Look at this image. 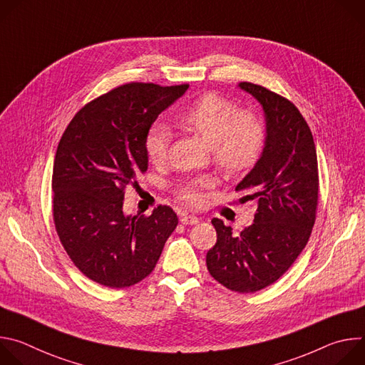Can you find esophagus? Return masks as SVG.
Returning a JSON list of instances; mask_svg holds the SVG:
<instances>
[{
  "instance_id": "esophagus-1",
  "label": "esophagus",
  "mask_w": 365,
  "mask_h": 365,
  "mask_svg": "<svg viewBox=\"0 0 365 365\" xmlns=\"http://www.w3.org/2000/svg\"><path fill=\"white\" fill-rule=\"evenodd\" d=\"M180 222H182L183 225H196V224L199 222V218H197L196 215H190V214L183 212V214L180 215Z\"/></svg>"
}]
</instances>
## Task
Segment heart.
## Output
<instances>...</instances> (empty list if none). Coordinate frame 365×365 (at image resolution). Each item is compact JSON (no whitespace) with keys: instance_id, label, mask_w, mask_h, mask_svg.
Segmentation results:
<instances>
[{"instance_id":"1","label":"heart","mask_w":365,"mask_h":365,"mask_svg":"<svg viewBox=\"0 0 365 365\" xmlns=\"http://www.w3.org/2000/svg\"><path fill=\"white\" fill-rule=\"evenodd\" d=\"M178 121L212 147L215 165L230 178L254 168L264 150L266 130L262 120L251 111H238L231 99L215 92L197 98ZM170 138L169 128L162 123L153 124L147 131L144 147L154 165H162L168 159ZM214 185L212 176L187 179L179 183L178 195L189 205H199L203 200V190Z\"/></svg>"}]
</instances>
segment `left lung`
<instances>
[{"label": "left lung", "mask_w": 365, "mask_h": 365, "mask_svg": "<svg viewBox=\"0 0 365 365\" xmlns=\"http://www.w3.org/2000/svg\"><path fill=\"white\" fill-rule=\"evenodd\" d=\"M262 103L266 144L252 170L237 185L255 200L254 222L238 235L214 218L217 244L206 267L222 286L254 293L279 280L306 247L317 220L319 176L310 128L294 103L250 82L238 85Z\"/></svg>", "instance_id": "8db88e82"}]
</instances>
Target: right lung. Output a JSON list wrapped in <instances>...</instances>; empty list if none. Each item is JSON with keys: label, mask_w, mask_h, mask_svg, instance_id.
Returning a JSON list of instances; mask_svg holds the SVG:
<instances>
[{"label": "right lung", "mask_w": 365, "mask_h": 365, "mask_svg": "<svg viewBox=\"0 0 365 365\" xmlns=\"http://www.w3.org/2000/svg\"><path fill=\"white\" fill-rule=\"evenodd\" d=\"M189 85L125 83L76 113L53 163V221L73 264L92 282L130 287L158 264L178 215L159 205L151 215H125L124 190L148 168L151 124Z\"/></svg>", "instance_id": "1"}]
</instances>
